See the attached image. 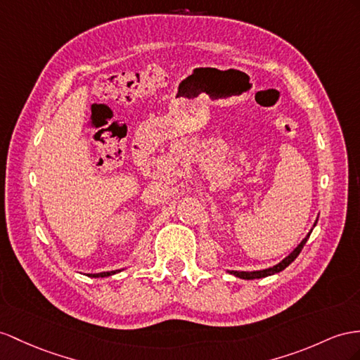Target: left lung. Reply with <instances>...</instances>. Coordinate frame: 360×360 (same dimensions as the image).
Returning <instances> with one entry per match:
<instances>
[{
    "label": "left lung",
    "mask_w": 360,
    "mask_h": 360,
    "mask_svg": "<svg viewBox=\"0 0 360 360\" xmlns=\"http://www.w3.org/2000/svg\"><path fill=\"white\" fill-rule=\"evenodd\" d=\"M316 224H318V219L315 220V224H313V226H311V229L310 231L307 233V236L302 238L301 240V243L295 248V250L285 257V259H283L280 263H276L275 266H272V268H268V269H263V271H254V272H245V271H228L229 274H233L234 276H238V278H242V280H255V278H264V276H271V275H274V274H278V272H281L283 269H285L288 268V266L297 259V257L300 255V252H301V250L304 248V245H306V242H307V238L310 237V234H311V231H313V228L316 226Z\"/></svg>",
    "instance_id": "1"
}]
</instances>
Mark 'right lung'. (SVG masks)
<instances>
[{"mask_svg": "<svg viewBox=\"0 0 360 360\" xmlns=\"http://www.w3.org/2000/svg\"><path fill=\"white\" fill-rule=\"evenodd\" d=\"M117 272H122V271H110V272H101V274H89L88 276H91V278H103V276H109V275H114V274H117Z\"/></svg>", "mask_w": 360, "mask_h": 360, "instance_id": "right-lung-1", "label": "right lung"}]
</instances>
